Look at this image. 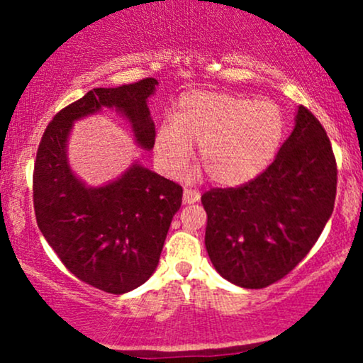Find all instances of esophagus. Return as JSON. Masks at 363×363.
I'll return each mask as SVG.
<instances>
[{"label": "esophagus", "mask_w": 363, "mask_h": 363, "mask_svg": "<svg viewBox=\"0 0 363 363\" xmlns=\"http://www.w3.org/2000/svg\"><path fill=\"white\" fill-rule=\"evenodd\" d=\"M199 198H201V194H199V191L196 189H184V194H182V199H184L186 205H194V203L199 201Z\"/></svg>", "instance_id": "34e87169"}]
</instances>
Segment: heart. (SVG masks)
<instances>
[{
  "instance_id": "obj_1",
  "label": "heart",
  "mask_w": 363,
  "mask_h": 363,
  "mask_svg": "<svg viewBox=\"0 0 363 363\" xmlns=\"http://www.w3.org/2000/svg\"><path fill=\"white\" fill-rule=\"evenodd\" d=\"M285 116L277 104L222 91H191L177 102L174 119L158 128L155 158L174 177L193 155L218 186H240L272 165L285 138Z\"/></svg>"
}]
</instances>
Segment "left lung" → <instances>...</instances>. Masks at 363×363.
Instances as JSON below:
<instances>
[{
	"instance_id": "obj_1",
	"label": "left lung",
	"mask_w": 363,
	"mask_h": 363,
	"mask_svg": "<svg viewBox=\"0 0 363 363\" xmlns=\"http://www.w3.org/2000/svg\"><path fill=\"white\" fill-rule=\"evenodd\" d=\"M336 160L331 141L306 107L261 176L201 196L205 244L215 269L242 289H264L301 262L331 218Z\"/></svg>"
}]
</instances>
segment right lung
I'll return each instance as SVG.
<instances>
[{"instance_id": "obj_1", "label": "right lung", "mask_w": 363, "mask_h": 363, "mask_svg": "<svg viewBox=\"0 0 363 363\" xmlns=\"http://www.w3.org/2000/svg\"><path fill=\"white\" fill-rule=\"evenodd\" d=\"M158 82L145 78L118 89H94L69 104L45 128L34 165L35 218L62 264L82 281L109 294L143 285L157 269L182 187L138 160L102 186L73 172L68 140L77 121L114 109L128 121L140 148L155 145L148 99Z\"/></svg>"}]
</instances>
